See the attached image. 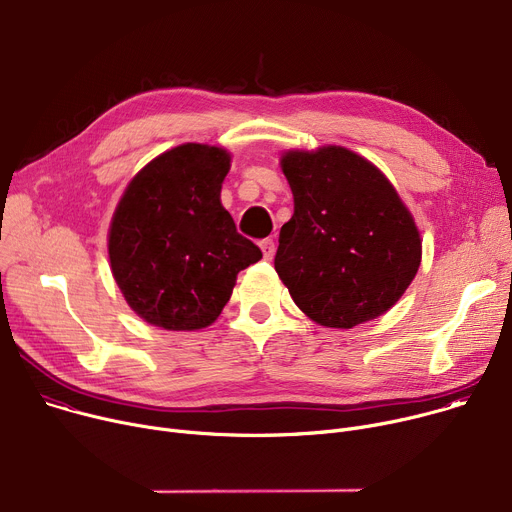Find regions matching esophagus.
Here are the masks:
<instances>
[{
  "label": "esophagus",
  "instance_id": "34e87169",
  "mask_svg": "<svg viewBox=\"0 0 512 512\" xmlns=\"http://www.w3.org/2000/svg\"><path fill=\"white\" fill-rule=\"evenodd\" d=\"M259 245H261L263 257H265L267 261H271V259H273V255H275V243H273L271 239H265V241H261Z\"/></svg>",
  "mask_w": 512,
  "mask_h": 512
}]
</instances>
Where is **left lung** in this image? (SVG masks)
<instances>
[{
  "instance_id": "1",
  "label": "left lung",
  "mask_w": 512,
  "mask_h": 512,
  "mask_svg": "<svg viewBox=\"0 0 512 512\" xmlns=\"http://www.w3.org/2000/svg\"><path fill=\"white\" fill-rule=\"evenodd\" d=\"M282 171L294 216L273 263L296 306L331 329L390 310L421 265V235L388 177L335 145L288 151Z\"/></svg>"
}]
</instances>
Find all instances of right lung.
I'll return each mask as SVG.
<instances>
[{"label":"right lung","instance_id":"obj_1","mask_svg":"<svg viewBox=\"0 0 512 512\" xmlns=\"http://www.w3.org/2000/svg\"><path fill=\"white\" fill-rule=\"evenodd\" d=\"M230 155L179 145L138 171L114 212L108 253L128 306L167 331L212 324L261 249L220 204Z\"/></svg>","mask_w":512,"mask_h":512}]
</instances>
